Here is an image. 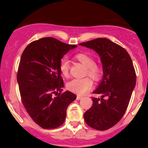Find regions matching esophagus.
<instances>
[{
	"instance_id": "1",
	"label": "esophagus",
	"mask_w": 148,
	"mask_h": 148,
	"mask_svg": "<svg viewBox=\"0 0 148 148\" xmlns=\"http://www.w3.org/2000/svg\"><path fill=\"white\" fill-rule=\"evenodd\" d=\"M83 99V97L79 96V95H78V96L77 97V100H80V99Z\"/></svg>"
}]
</instances>
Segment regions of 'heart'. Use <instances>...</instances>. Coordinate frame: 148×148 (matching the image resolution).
I'll return each mask as SVG.
<instances>
[{
    "label": "heart",
    "mask_w": 148,
    "mask_h": 148,
    "mask_svg": "<svg viewBox=\"0 0 148 148\" xmlns=\"http://www.w3.org/2000/svg\"><path fill=\"white\" fill-rule=\"evenodd\" d=\"M76 60L86 67V75L90 77L95 81H98L102 76V69L95 63L94 58L86 53H79L74 56ZM59 70L64 77H69L70 63L67 59H62L59 64ZM93 86V82L89 77L82 79H74L67 84V89L79 95H85Z\"/></svg>",
    "instance_id": "b5f03b06"
}]
</instances>
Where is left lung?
I'll use <instances>...</instances> for the list:
<instances>
[{
    "label": "left lung",
    "mask_w": 148,
    "mask_h": 148,
    "mask_svg": "<svg viewBox=\"0 0 148 148\" xmlns=\"http://www.w3.org/2000/svg\"><path fill=\"white\" fill-rule=\"evenodd\" d=\"M79 45L92 49L99 55L104 76L92 97V106L85 112L86 123L97 130L114 126L123 117L136 84L132 59L123 47L105 38H95Z\"/></svg>",
    "instance_id": "1"
}]
</instances>
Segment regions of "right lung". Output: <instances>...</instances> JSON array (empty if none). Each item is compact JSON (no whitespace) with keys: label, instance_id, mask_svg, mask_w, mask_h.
<instances>
[{"label":"right lung","instance_id":"obj_1","mask_svg":"<svg viewBox=\"0 0 148 148\" xmlns=\"http://www.w3.org/2000/svg\"><path fill=\"white\" fill-rule=\"evenodd\" d=\"M47 37L30 43L23 51L17 72L21 98L32 120L44 129H54L64 122L68 106L77 98L62 92L61 59L77 47Z\"/></svg>","mask_w":148,"mask_h":148}]
</instances>
